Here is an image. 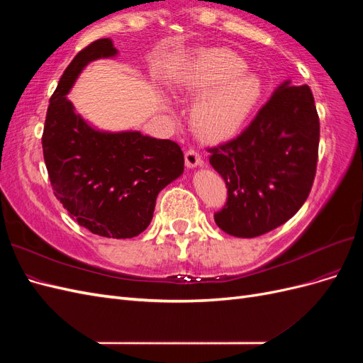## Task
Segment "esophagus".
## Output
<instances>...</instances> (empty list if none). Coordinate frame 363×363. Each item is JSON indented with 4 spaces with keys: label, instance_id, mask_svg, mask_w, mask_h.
I'll list each match as a JSON object with an SVG mask.
<instances>
[{
    "label": "esophagus",
    "instance_id": "obj_1",
    "mask_svg": "<svg viewBox=\"0 0 363 363\" xmlns=\"http://www.w3.org/2000/svg\"><path fill=\"white\" fill-rule=\"evenodd\" d=\"M184 162L186 167L188 168H195V167H201L203 164V159L201 155L199 152V150H195L194 147H189L184 152Z\"/></svg>",
    "mask_w": 363,
    "mask_h": 363
}]
</instances>
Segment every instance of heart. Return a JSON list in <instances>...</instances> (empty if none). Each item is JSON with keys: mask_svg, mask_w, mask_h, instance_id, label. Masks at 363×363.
I'll return each instance as SVG.
<instances>
[{"mask_svg": "<svg viewBox=\"0 0 363 363\" xmlns=\"http://www.w3.org/2000/svg\"><path fill=\"white\" fill-rule=\"evenodd\" d=\"M189 86L207 89L194 107V118L208 135L221 136L236 130L255 111L262 98V82L245 71L235 52L213 48L195 57Z\"/></svg>", "mask_w": 363, "mask_h": 363, "instance_id": "b5f03b06", "label": "heart"}]
</instances>
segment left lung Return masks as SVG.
<instances>
[{
    "label": "left lung",
    "mask_w": 363,
    "mask_h": 363,
    "mask_svg": "<svg viewBox=\"0 0 363 363\" xmlns=\"http://www.w3.org/2000/svg\"><path fill=\"white\" fill-rule=\"evenodd\" d=\"M318 145L311 87L283 83L240 135L206 148L227 186L216 225L236 238H256L286 223L311 194Z\"/></svg>",
    "instance_id": "1"
}]
</instances>
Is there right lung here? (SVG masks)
<instances>
[{
	"label": "right lung",
	"mask_w": 363,
	"mask_h": 363,
	"mask_svg": "<svg viewBox=\"0 0 363 363\" xmlns=\"http://www.w3.org/2000/svg\"><path fill=\"white\" fill-rule=\"evenodd\" d=\"M115 54L111 39H98L72 59L50 98L42 150L68 215L94 235L125 239L150 225L159 192L182 175L184 157L177 142L139 131L100 133L74 112L67 94L77 75Z\"/></svg>",
	"instance_id": "add662e5"
}]
</instances>
